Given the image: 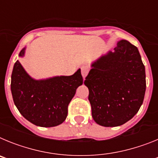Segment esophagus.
Listing matches in <instances>:
<instances>
[{
	"instance_id": "1",
	"label": "esophagus",
	"mask_w": 158,
	"mask_h": 158,
	"mask_svg": "<svg viewBox=\"0 0 158 158\" xmlns=\"http://www.w3.org/2000/svg\"><path fill=\"white\" fill-rule=\"evenodd\" d=\"M81 74H82V77H83V78L85 79V77L87 76L88 73H89V68L87 66V65H83V66H81Z\"/></svg>"
}]
</instances>
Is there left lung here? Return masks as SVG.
Masks as SVG:
<instances>
[{
  "instance_id": "obj_1",
  "label": "left lung",
  "mask_w": 158,
  "mask_h": 158,
  "mask_svg": "<svg viewBox=\"0 0 158 158\" xmlns=\"http://www.w3.org/2000/svg\"><path fill=\"white\" fill-rule=\"evenodd\" d=\"M84 84L95 122L103 127H118L133 118L143 103L146 72L139 51L120 40L114 51L92 64Z\"/></svg>"
}]
</instances>
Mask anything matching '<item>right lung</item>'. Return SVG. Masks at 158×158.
I'll return each instance as SVG.
<instances>
[{
	"instance_id": "1",
	"label": "right lung",
	"mask_w": 158,
	"mask_h": 158,
	"mask_svg": "<svg viewBox=\"0 0 158 158\" xmlns=\"http://www.w3.org/2000/svg\"><path fill=\"white\" fill-rule=\"evenodd\" d=\"M24 53L23 48L19 56L23 57ZM82 84L80 69L71 76L35 80L17 60L12 70L11 91L14 104L27 120L36 126L51 127L65 120L68 105Z\"/></svg>"
}]
</instances>
